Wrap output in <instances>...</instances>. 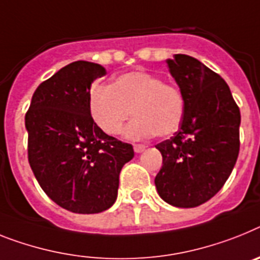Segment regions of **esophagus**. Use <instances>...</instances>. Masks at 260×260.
I'll return each mask as SVG.
<instances>
[{
    "instance_id": "esophagus-1",
    "label": "esophagus",
    "mask_w": 260,
    "mask_h": 260,
    "mask_svg": "<svg viewBox=\"0 0 260 260\" xmlns=\"http://www.w3.org/2000/svg\"><path fill=\"white\" fill-rule=\"evenodd\" d=\"M145 145H143V144H135L134 145V149H135V152H136V153H141V152H144V150H145Z\"/></svg>"
}]
</instances>
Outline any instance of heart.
I'll list each match as a JSON object with an SVG mask.
<instances>
[{
    "mask_svg": "<svg viewBox=\"0 0 260 260\" xmlns=\"http://www.w3.org/2000/svg\"><path fill=\"white\" fill-rule=\"evenodd\" d=\"M88 108L93 121L104 134H120L128 117L135 119L125 128L132 140L169 136L178 129L185 113V98L178 87L164 83L145 71H131L116 76L111 86L93 84Z\"/></svg>",
    "mask_w": 260,
    "mask_h": 260,
    "instance_id": "b5f03b06",
    "label": "heart"
}]
</instances>
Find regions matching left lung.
<instances>
[{
	"instance_id": "obj_1",
	"label": "left lung",
	"mask_w": 260,
	"mask_h": 260,
	"mask_svg": "<svg viewBox=\"0 0 260 260\" xmlns=\"http://www.w3.org/2000/svg\"><path fill=\"white\" fill-rule=\"evenodd\" d=\"M185 98L180 128L157 144L162 167L157 193L176 208H196L221 190L239 153L241 112L228 83L204 63L185 54L168 59Z\"/></svg>"
}]
</instances>
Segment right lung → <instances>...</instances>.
Segmentation results:
<instances>
[{
  "instance_id": "1",
  "label": "right lung",
  "mask_w": 260,
  "mask_h": 260,
  "mask_svg": "<svg viewBox=\"0 0 260 260\" xmlns=\"http://www.w3.org/2000/svg\"><path fill=\"white\" fill-rule=\"evenodd\" d=\"M103 75L98 63H70L39 84L25 116L38 184L56 205L78 214L115 204L120 171L135 156L131 144L104 134L89 113L91 84Z\"/></svg>"
}]
</instances>
